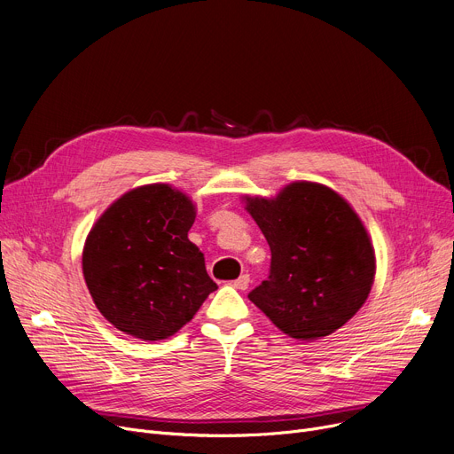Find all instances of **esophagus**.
Instances as JSON below:
<instances>
[{
	"instance_id": "obj_1",
	"label": "esophagus",
	"mask_w": 454,
	"mask_h": 454,
	"mask_svg": "<svg viewBox=\"0 0 454 454\" xmlns=\"http://www.w3.org/2000/svg\"><path fill=\"white\" fill-rule=\"evenodd\" d=\"M248 285H250V276L248 274H243V276H239V278L233 281V287L239 289V291H247Z\"/></svg>"
}]
</instances>
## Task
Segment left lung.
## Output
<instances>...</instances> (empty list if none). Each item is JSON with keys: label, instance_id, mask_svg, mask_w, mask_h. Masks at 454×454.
<instances>
[{"label": "left lung", "instance_id": "left-lung-1", "mask_svg": "<svg viewBox=\"0 0 454 454\" xmlns=\"http://www.w3.org/2000/svg\"><path fill=\"white\" fill-rule=\"evenodd\" d=\"M270 247V274L248 298L285 335L317 340L366 301L375 276L368 231L335 191L293 182L278 197H245Z\"/></svg>", "mask_w": 454, "mask_h": 454}]
</instances>
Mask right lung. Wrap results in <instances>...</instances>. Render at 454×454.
<instances>
[{"mask_svg": "<svg viewBox=\"0 0 454 454\" xmlns=\"http://www.w3.org/2000/svg\"><path fill=\"white\" fill-rule=\"evenodd\" d=\"M193 223V202L167 184L129 191L95 223L82 274L101 315L119 331L163 340L217 289L204 254L187 239Z\"/></svg>", "mask_w": 454, "mask_h": 454, "instance_id": "add662e5", "label": "right lung"}]
</instances>
